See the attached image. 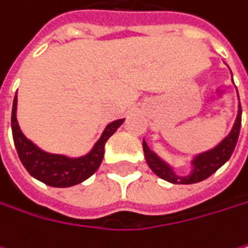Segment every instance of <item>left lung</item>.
<instances>
[{
	"label": "left lung",
	"mask_w": 248,
	"mask_h": 248,
	"mask_svg": "<svg viewBox=\"0 0 248 248\" xmlns=\"http://www.w3.org/2000/svg\"><path fill=\"white\" fill-rule=\"evenodd\" d=\"M240 128H241V106L238 104L237 119L234 122V126H232L231 132H229L213 148L194 155V158L191 160V172L188 175H178L175 172V169L169 163H166L162 157H158L153 150H150L145 140H142V148H144V155H145L147 165L158 178H162L170 184L186 185V184L202 182V181L207 179L210 175H213L220 166H223L229 160V157L232 155L234 148H235L237 141H238Z\"/></svg>",
	"instance_id": "8db88e82"
}]
</instances>
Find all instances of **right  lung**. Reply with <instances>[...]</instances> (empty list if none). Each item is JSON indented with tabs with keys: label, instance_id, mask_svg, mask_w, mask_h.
Listing matches in <instances>:
<instances>
[{
	"label": "right lung",
	"instance_id": "add662e5",
	"mask_svg": "<svg viewBox=\"0 0 248 248\" xmlns=\"http://www.w3.org/2000/svg\"><path fill=\"white\" fill-rule=\"evenodd\" d=\"M17 95L13 101L11 131L14 145L20 162L26 170L38 181L57 188H67L83 182L97 172L104 157V145L107 140L117 131L125 119H117L106 126L100 140L94 144L90 153L80 157H69L64 154H54L41 150L36 144L25 137L17 123Z\"/></svg>",
	"mask_w": 248,
	"mask_h": 248
}]
</instances>
